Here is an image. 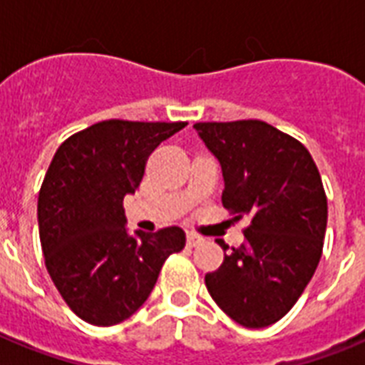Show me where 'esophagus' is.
<instances>
[{
    "label": "esophagus",
    "instance_id": "obj_1",
    "mask_svg": "<svg viewBox=\"0 0 365 365\" xmlns=\"http://www.w3.org/2000/svg\"><path fill=\"white\" fill-rule=\"evenodd\" d=\"M202 240H205V239H202V237H199V235L187 233V246H199Z\"/></svg>",
    "mask_w": 365,
    "mask_h": 365
}]
</instances>
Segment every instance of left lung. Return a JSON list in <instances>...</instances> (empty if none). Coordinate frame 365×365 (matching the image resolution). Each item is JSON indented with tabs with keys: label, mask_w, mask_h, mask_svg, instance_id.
Returning <instances> with one entry per match:
<instances>
[{
	"label": "left lung",
	"mask_w": 365,
	"mask_h": 365,
	"mask_svg": "<svg viewBox=\"0 0 365 365\" xmlns=\"http://www.w3.org/2000/svg\"><path fill=\"white\" fill-rule=\"evenodd\" d=\"M193 128L222 166L223 206L250 220L244 244L206 274V288L237 324L267 328L295 305L317 271L328 223L322 178L303 143L263 121Z\"/></svg>",
	"instance_id": "1"
}]
</instances>
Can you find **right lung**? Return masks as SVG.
Masks as SVG:
<instances>
[{
  "mask_svg": "<svg viewBox=\"0 0 365 365\" xmlns=\"http://www.w3.org/2000/svg\"><path fill=\"white\" fill-rule=\"evenodd\" d=\"M185 125L111 119L56 149L37 199L39 239L54 286L85 322L113 326L130 318L166 257L185 246L180 227L130 235L123 208L151 151Z\"/></svg>",
  "mask_w": 365,
  "mask_h": 365,
  "instance_id": "add662e5",
  "label": "right lung"
}]
</instances>
